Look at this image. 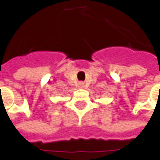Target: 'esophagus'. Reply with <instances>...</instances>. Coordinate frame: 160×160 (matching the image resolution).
<instances>
[{
    "label": "esophagus",
    "instance_id": "34e87169",
    "mask_svg": "<svg viewBox=\"0 0 160 160\" xmlns=\"http://www.w3.org/2000/svg\"><path fill=\"white\" fill-rule=\"evenodd\" d=\"M84 86H85V84H84V82H82V81H80V82H79V87H84Z\"/></svg>",
    "mask_w": 160,
    "mask_h": 160
}]
</instances>
